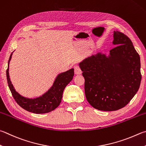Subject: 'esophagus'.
I'll return each mask as SVG.
<instances>
[{
    "instance_id": "1",
    "label": "esophagus",
    "mask_w": 146,
    "mask_h": 146,
    "mask_svg": "<svg viewBox=\"0 0 146 146\" xmlns=\"http://www.w3.org/2000/svg\"><path fill=\"white\" fill-rule=\"evenodd\" d=\"M74 71H75V73L76 75H80L82 72L80 67L78 65H75L74 66Z\"/></svg>"
}]
</instances>
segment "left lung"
Wrapping results in <instances>:
<instances>
[{"mask_svg": "<svg viewBox=\"0 0 146 146\" xmlns=\"http://www.w3.org/2000/svg\"><path fill=\"white\" fill-rule=\"evenodd\" d=\"M113 44L107 57L92 55L79 65L85 78V94L92 107L114 111L128 104L139 89L142 75L140 56L128 36L113 33Z\"/></svg>", "mask_w": 146, "mask_h": 146, "instance_id": "8db88e82", "label": "left lung"}]
</instances>
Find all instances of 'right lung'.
Wrapping results in <instances>:
<instances>
[{"mask_svg":"<svg viewBox=\"0 0 146 146\" xmlns=\"http://www.w3.org/2000/svg\"><path fill=\"white\" fill-rule=\"evenodd\" d=\"M11 54L8 68L6 70V76L8 86L11 94L18 105L23 109L34 113H45L55 110L61 102L62 93L66 86L73 79L74 70L72 68L66 72L59 74L53 84L52 87L43 96L34 99L27 98L21 96L15 91L10 80L9 75V63L11 59Z\"/></svg>","mask_w":146,"mask_h":146,"instance_id":"right-lung-1","label":"right lung"}]
</instances>
